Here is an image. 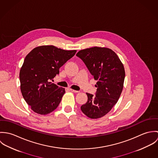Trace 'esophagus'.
Wrapping results in <instances>:
<instances>
[{
	"instance_id": "obj_1",
	"label": "esophagus",
	"mask_w": 158,
	"mask_h": 158,
	"mask_svg": "<svg viewBox=\"0 0 158 158\" xmlns=\"http://www.w3.org/2000/svg\"><path fill=\"white\" fill-rule=\"evenodd\" d=\"M69 90H70L71 92H79V91H78V90H73V89H69Z\"/></svg>"
}]
</instances>
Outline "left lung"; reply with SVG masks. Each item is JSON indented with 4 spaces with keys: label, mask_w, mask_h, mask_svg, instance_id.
Here are the masks:
<instances>
[{
    "label": "left lung",
    "mask_w": 158,
    "mask_h": 158,
    "mask_svg": "<svg viewBox=\"0 0 158 158\" xmlns=\"http://www.w3.org/2000/svg\"><path fill=\"white\" fill-rule=\"evenodd\" d=\"M97 82L95 95L86 93L87 102L81 106L90 118L102 117L117 103L123 87L125 72L117 54L110 48L94 47L77 53Z\"/></svg>",
    "instance_id": "left-lung-1"
}]
</instances>
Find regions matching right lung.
I'll use <instances>...</instances> for the list:
<instances>
[{"instance_id": "right-lung-1", "label": "right lung", "mask_w": 158, "mask_h": 158, "mask_svg": "<svg viewBox=\"0 0 158 158\" xmlns=\"http://www.w3.org/2000/svg\"><path fill=\"white\" fill-rule=\"evenodd\" d=\"M76 52L42 45L33 48L26 56L19 73L21 90L35 113L45 115L58 107L65 89L50 81Z\"/></svg>"}]
</instances>
